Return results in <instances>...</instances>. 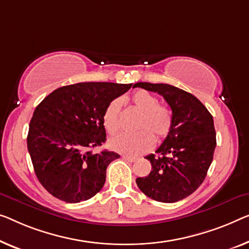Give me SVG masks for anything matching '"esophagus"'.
Wrapping results in <instances>:
<instances>
[{
    "instance_id": "obj_1",
    "label": "esophagus",
    "mask_w": 249,
    "mask_h": 249,
    "mask_svg": "<svg viewBox=\"0 0 249 249\" xmlns=\"http://www.w3.org/2000/svg\"><path fill=\"white\" fill-rule=\"evenodd\" d=\"M123 159H124V160H126V161H128V162H135L136 161L135 158L128 157V155H123Z\"/></svg>"
}]
</instances>
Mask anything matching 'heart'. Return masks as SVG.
Listing matches in <instances>:
<instances>
[{"mask_svg":"<svg viewBox=\"0 0 249 249\" xmlns=\"http://www.w3.org/2000/svg\"><path fill=\"white\" fill-rule=\"evenodd\" d=\"M131 103L141 115L136 122L139 132L133 134H120L109 140V146L116 152L129 157H137L150 151L157 141L164 140L173 125V114L168 106L159 104V99L150 91H135ZM122 99L116 98L108 104L104 112L103 121L109 134H116L121 129Z\"/></svg>","mask_w":249,"mask_h":249,"instance_id":"b5f03b06","label":"heart"}]
</instances>
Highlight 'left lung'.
Instances as JSON below:
<instances>
[{"instance_id": "left-lung-1", "label": "left lung", "mask_w": 249, "mask_h": 249, "mask_svg": "<svg viewBox=\"0 0 249 249\" xmlns=\"http://www.w3.org/2000/svg\"><path fill=\"white\" fill-rule=\"evenodd\" d=\"M163 96L171 107L173 125L151 162L147 177L137 178L136 184L148 198L160 202H177L187 198L205 180L216 148L213 118L206 106L190 92L168 84L137 83Z\"/></svg>"}]
</instances>
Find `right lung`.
Wrapping results in <instances>:
<instances>
[{
  "label": "right lung",
  "instance_id": "1",
  "mask_svg": "<svg viewBox=\"0 0 249 249\" xmlns=\"http://www.w3.org/2000/svg\"><path fill=\"white\" fill-rule=\"evenodd\" d=\"M132 84L79 83L55 89L36 106L28 151L36 176L55 198L69 203L102 190L106 169L120 154L92 148L106 141L104 112Z\"/></svg>",
  "mask_w": 249,
  "mask_h": 249
}]
</instances>
